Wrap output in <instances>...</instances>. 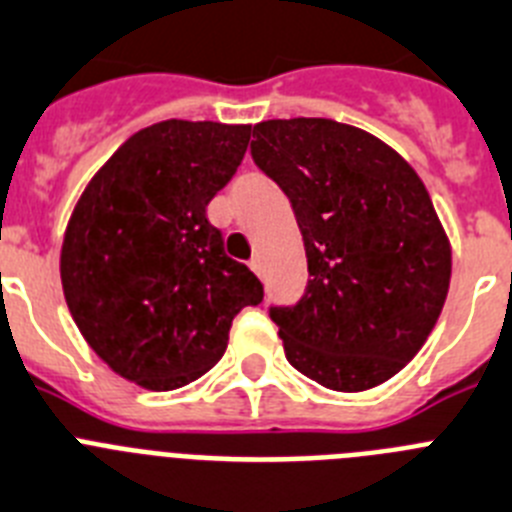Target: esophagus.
I'll list each match as a JSON object with an SVG mask.
<instances>
[{"label":"esophagus","instance_id":"obj_1","mask_svg":"<svg viewBox=\"0 0 512 512\" xmlns=\"http://www.w3.org/2000/svg\"><path fill=\"white\" fill-rule=\"evenodd\" d=\"M250 268H252V273H255V275H262V260H260V257H252Z\"/></svg>","mask_w":512,"mask_h":512}]
</instances>
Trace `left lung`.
<instances>
[{
	"label": "left lung",
	"instance_id": "8db88e82",
	"mask_svg": "<svg viewBox=\"0 0 512 512\" xmlns=\"http://www.w3.org/2000/svg\"><path fill=\"white\" fill-rule=\"evenodd\" d=\"M252 159L288 195L309 262L296 306H270L286 358L332 391L402 371L441 317L451 244L397 151L330 118L262 121Z\"/></svg>",
	"mask_w": 512,
	"mask_h": 512
}]
</instances>
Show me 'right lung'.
I'll use <instances>...</instances> for the list:
<instances>
[{
    "label": "right lung",
    "instance_id": "obj_1",
    "mask_svg": "<svg viewBox=\"0 0 512 512\" xmlns=\"http://www.w3.org/2000/svg\"><path fill=\"white\" fill-rule=\"evenodd\" d=\"M252 126L162 121L102 164L61 247L66 306L118 376L151 391L201 379L262 283L224 252L206 206L242 164Z\"/></svg>",
    "mask_w": 512,
    "mask_h": 512
}]
</instances>
